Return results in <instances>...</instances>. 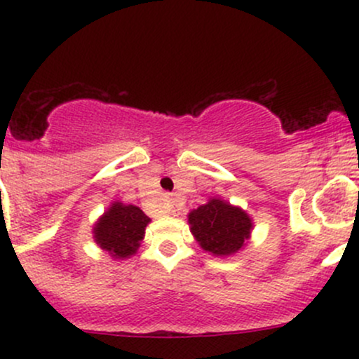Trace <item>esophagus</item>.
Returning <instances> with one entry per match:
<instances>
[{
	"label": "esophagus",
	"instance_id": "obj_1",
	"mask_svg": "<svg viewBox=\"0 0 359 359\" xmlns=\"http://www.w3.org/2000/svg\"><path fill=\"white\" fill-rule=\"evenodd\" d=\"M167 211H168V214H172V216H177V214L180 212V209L177 208V205H175L174 203H172V204H168V209H167Z\"/></svg>",
	"mask_w": 359,
	"mask_h": 359
}]
</instances>
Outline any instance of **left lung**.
<instances>
[{
	"instance_id": "1",
	"label": "left lung",
	"mask_w": 359,
	"mask_h": 359,
	"mask_svg": "<svg viewBox=\"0 0 359 359\" xmlns=\"http://www.w3.org/2000/svg\"><path fill=\"white\" fill-rule=\"evenodd\" d=\"M189 226L201 248L214 257H229L250 240L253 221L241 208L214 197L189 212Z\"/></svg>"
}]
</instances>
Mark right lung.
<instances>
[{"instance_id": "add662e5", "label": "right lung", "mask_w": 359, "mask_h": 359, "mask_svg": "<svg viewBox=\"0 0 359 359\" xmlns=\"http://www.w3.org/2000/svg\"><path fill=\"white\" fill-rule=\"evenodd\" d=\"M148 222L150 217L137 205L113 203L94 224V241L113 258H130L140 248Z\"/></svg>"}]
</instances>
